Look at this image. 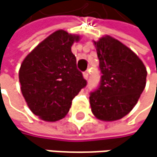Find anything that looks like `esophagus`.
I'll return each instance as SVG.
<instances>
[{
	"label": "esophagus",
	"instance_id": "esophagus-1",
	"mask_svg": "<svg viewBox=\"0 0 157 157\" xmlns=\"http://www.w3.org/2000/svg\"><path fill=\"white\" fill-rule=\"evenodd\" d=\"M83 76H84V78H85L86 80H87V79H88V76H89V72H88V71H85V72L83 73Z\"/></svg>",
	"mask_w": 157,
	"mask_h": 157
}]
</instances>
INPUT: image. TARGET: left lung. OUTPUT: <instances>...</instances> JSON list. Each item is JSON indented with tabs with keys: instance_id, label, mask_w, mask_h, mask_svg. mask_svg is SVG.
I'll list each match as a JSON object with an SVG mask.
<instances>
[{
	"instance_id": "8db88e82",
	"label": "left lung",
	"mask_w": 157,
	"mask_h": 157,
	"mask_svg": "<svg viewBox=\"0 0 157 157\" xmlns=\"http://www.w3.org/2000/svg\"><path fill=\"white\" fill-rule=\"evenodd\" d=\"M100 86L90 93L94 116L105 121H117L134 108L146 86L147 71L143 62L127 46L109 36L94 41Z\"/></svg>"
}]
</instances>
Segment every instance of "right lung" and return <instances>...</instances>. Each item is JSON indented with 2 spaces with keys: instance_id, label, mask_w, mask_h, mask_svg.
Listing matches in <instances>:
<instances>
[{
  "instance_id": "obj_1",
  "label": "right lung",
  "mask_w": 157,
  "mask_h": 157,
  "mask_svg": "<svg viewBox=\"0 0 157 157\" xmlns=\"http://www.w3.org/2000/svg\"><path fill=\"white\" fill-rule=\"evenodd\" d=\"M79 36L52 33L29 53L19 72L21 93L35 115L46 121L66 116L73 98L86 86L71 52Z\"/></svg>"
}]
</instances>
